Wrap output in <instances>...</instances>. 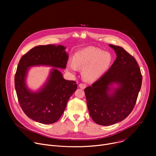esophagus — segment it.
<instances>
[{
    "label": "esophagus",
    "instance_id": "obj_1",
    "mask_svg": "<svg viewBox=\"0 0 156 156\" xmlns=\"http://www.w3.org/2000/svg\"><path fill=\"white\" fill-rule=\"evenodd\" d=\"M79 87L80 88H81V89H84L86 87V85L85 84H84V83H80L79 84Z\"/></svg>",
    "mask_w": 156,
    "mask_h": 156
}]
</instances>
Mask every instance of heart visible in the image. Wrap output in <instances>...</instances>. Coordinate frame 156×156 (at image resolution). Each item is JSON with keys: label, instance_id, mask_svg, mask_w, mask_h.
Instances as JSON below:
<instances>
[{"label": "heart", "instance_id": "b5f03b06", "mask_svg": "<svg viewBox=\"0 0 156 156\" xmlns=\"http://www.w3.org/2000/svg\"><path fill=\"white\" fill-rule=\"evenodd\" d=\"M112 62L113 57L110 52L90 47L75 53L72 60L67 62L66 67L72 73L76 72L78 68L83 69V78L89 81H94L105 74Z\"/></svg>", "mask_w": 156, "mask_h": 156}]
</instances>
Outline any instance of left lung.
Returning a JSON list of instances; mask_svg holds the SVG:
<instances>
[{"label": "left lung", "mask_w": 156, "mask_h": 156, "mask_svg": "<svg viewBox=\"0 0 156 156\" xmlns=\"http://www.w3.org/2000/svg\"><path fill=\"white\" fill-rule=\"evenodd\" d=\"M109 46L115 51V60L104 76L84 89L90 115L103 126L115 124L129 115L142 84L135 58L120 46Z\"/></svg>", "instance_id": "left-lung-1"}]
</instances>
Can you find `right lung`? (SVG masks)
I'll return each mask as SVG.
<instances>
[{
    "mask_svg": "<svg viewBox=\"0 0 156 156\" xmlns=\"http://www.w3.org/2000/svg\"><path fill=\"white\" fill-rule=\"evenodd\" d=\"M66 47L62 45L38 46L31 49L19 62L15 75V87L19 104L31 119L43 124H51L60 118L70 98L76 90L75 81L65 80L58 69H65L69 59ZM49 66L53 68L43 86L33 92L26 80L30 67Z\"/></svg>",
    "mask_w": 156,
    "mask_h": 156,
    "instance_id": "1",
    "label": "right lung"
}]
</instances>
